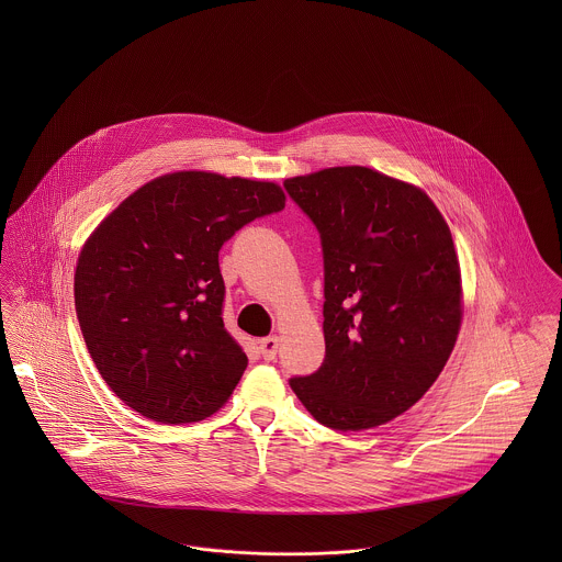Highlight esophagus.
Here are the masks:
<instances>
[{
    "mask_svg": "<svg viewBox=\"0 0 562 562\" xmlns=\"http://www.w3.org/2000/svg\"><path fill=\"white\" fill-rule=\"evenodd\" d=\"M277 348H279V337L277 335H270V337H263L259 341V352L266 361H272L277 357Z\"/></svg>",
    "mask_w": 562,
    "mask_h": 562,
    "instance_id": "obj_1",
    "label": "esophagus"
}]
</instances>
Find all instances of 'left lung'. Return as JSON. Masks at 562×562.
Segmentation results:
<instances>
[{
  "instance_id": "8db88e82",
  "label": "left lung",
  "mask_w": 562,
  "mask_h": 562,
  "mask_svg": "<svg viewBox=\"0 0 562 562\" xmlns=\"http://www.w3.org/2000/svg\"><path fill=\"white\" fill-rule=\"evenodd\" d=\"M321 234L324 361L290 379L328 428L366 430L411 408L441 374L461 326V270L435 203L366 166L283 181Z\"/></svg>"
}]
</instances>
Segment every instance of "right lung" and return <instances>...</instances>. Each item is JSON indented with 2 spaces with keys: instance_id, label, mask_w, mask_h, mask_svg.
I'll return each mask as SVG.
<instances>
[{
  "instance_id": "obj_1",
  "label": "right lung",
  "mask_w": 562,
  "mask_h": 562,
  "mask_svg": "<svg viewBox=\"0 0 562 562\" xmlns=\"http://www.w3.org/2000/svg\"><path fill=\"white\" fill-rule=\"evenodd\" d=\"M283 207L277 183L183 170L149 181L94 229L76 312L99 374L127 406L190 424L229 401L248 359L223 322L218 250Z\"/></svg>"
}]
</instances>
